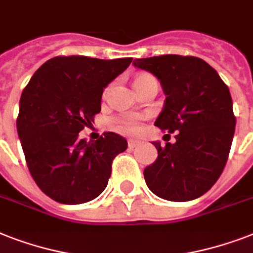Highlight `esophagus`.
Here are the masks:
<instances>
[{"label": "esophagus", "instance_id": "34e87169", "mask_svg": "<svg viewBox=\"0 0 253 253\" xmlns=\"http://www.w3.org/2000/svg\"><path fill=\"white\" fill-rule=\"evenodd\" d=\"M139 140H136V139H128V148H135V147L138 146L139 144Z\"/></svg>", "mask_w": 253, "mask_h": 253}]
</instances>
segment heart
Instances as JSON below:
<instances>
[{
    "label": "heart",
    "mask_w": 253,
    "mask_h": 253,
    "mask_svg": "<svg viewBox=\"0 0 253 253\" xmlns=\"http://www.w3.org/2000/svg\"><path fill=\"white\" fill-rule=\"evenodd\" d=\"M152 80H155V79L151 75L143 73V75H139L135 79V86ZM117 128L119 131H125V132H136V131L140 130V122H139V119L136 117H127V118H123L117 122Z\"/></svg>",
    "instance_id": "heart-1"
}]
</instances>
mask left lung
<instances>
[{
	"instance_id": "obj_1",
	"label": "left lung",
	"mask_w": 253,
	"mask_h": 253,
	"mask_svg": "<svg viewBox=\"0 0 253 253\" xmlns=\"http://www.w3.org/2000/svg\"><path fill=\"white\" fill-rule=\"evenodd\" d=\"M132 64L160 81L166 102L155 126L176 134L173 144L152 143L158 159L144 169L147 186L163 200H196L227 163L236 125L228 86L200 57L163 55Z\"/></svg>"
}]
</instances>
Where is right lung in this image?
<instances>
[{
  "label": "right lung",
  "mask_w": 253,
  "mask_h": 253,
  "mask_svg": "<svg viewBox=\"0 0 253 253\" xmlns=\"http://www.w3.org/2000/svg\"><path fill=\"white\" fill-rule=\"evenodd\" d=\"M131 61L53 57L22 91L17 131L26 163L42 192L59 204L97 198L106 188L114 158L126 151L127 140L115 132L89 142L79 132L101 111L103 89Z\"/></svg>",
  "instance_id": "right-lung-1"
}]
</instances>
